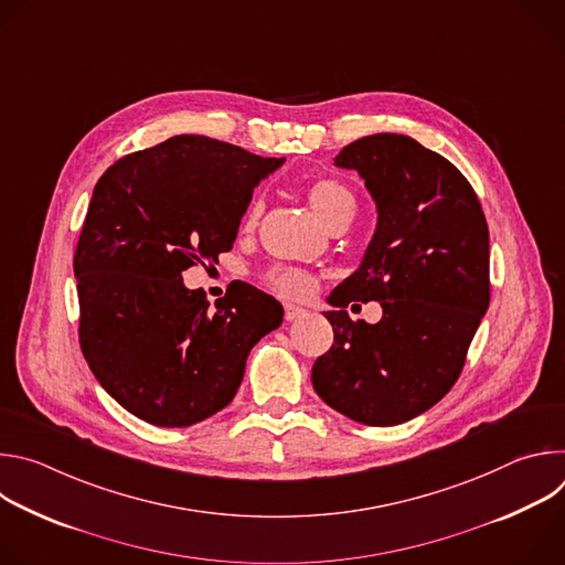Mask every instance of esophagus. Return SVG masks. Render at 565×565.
<instances>
[{
  "label": "esophagus",
  "mask_w": 565,
  "mask_h": 565,
  "mask_svg": "<svg viewBox=\"0 0 565 565\" xmlns=\"http://www.w3.org/2000/svg\"><path fill=\"white\" fill-rule=\"evenodd\" d=\"M284 315H286L288 321H295V319H299V317L306 315V308L295 306V303H284Z\"/></svg>",
  "instance_id": "esophagus-1"
}]
</instances>
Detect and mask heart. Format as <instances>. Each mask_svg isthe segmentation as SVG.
Wrapping results in <instances>:
<instances>
[{
  "label": "heart",
  "instance_id": "heart-1",
  "mask_svg": "<svg viewBox=\"0 0 565 565\" xmlns=\"http://www.w3.org/2000/svg\"><path fill=\"white\" fill-rule=\"evenodd\" d=\"M308 203L312 207V212L317 214V218L324 223L329 230L338 223H344V221H353L355 216V196L353 192L335 181V179H319L315 181L310 188H308ZM262 201H253L246 216H244V227L246 230H255L257 223H259V216H262ZM266 284L279 292L281 297H288V299H303L308 297L312 290H315V277L301 268H286V266H279V268H270L266 273Z\"/></svg>",
  "mask_w": 565,
  "mask_h": 565
}]
</instances>
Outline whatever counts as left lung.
Returning <instances> with one entry per match:
<instances>
[{
    "instance_id": "1",
    "label": "left lung",
    "mask_w": 565,
    "mask_h": 565,
    "mask_svg": "<svg viewBox=\"0 0 565 565\" xmlns=\"http://www.w3.org/2000/svg\"><path fill=\"white\" fill-rule=\"evenodd\" d=\"M335 166L364 179L377 225L360 268L329 299L335 338L310 380L342 416L391 427L456 384L490 306V230L469 181L409 136H364ZM353 298L381 301L377 326L348 317Z\"/></svg>"
}]
</instances>
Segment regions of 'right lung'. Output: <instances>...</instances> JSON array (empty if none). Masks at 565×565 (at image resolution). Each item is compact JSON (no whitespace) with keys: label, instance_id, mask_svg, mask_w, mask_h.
Listing matches in <instances>:
<instances>
[{"label":"right lung","instance_id":"right-lung-1","mask_svg":"<svg viewBox=\"0 0 565 565\" xmlns=\"http://www.w3.org/2000/svg\"><path fill=\"white\" fill-rule=\"evenodd\" d=\"M262 158L207 136L134 151L100 177L73 257L79 349L103 388L156 427H190L227 407L250 349L284 321L281 303L230 284L210 306L183 273L232 250Z\"/></svg>","mask_w":565,"mask_h":565}]
</instances>
